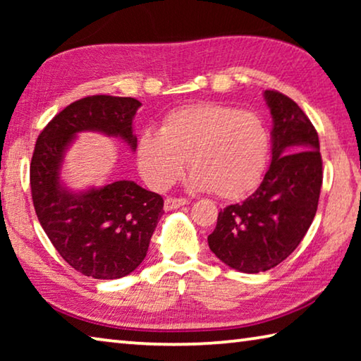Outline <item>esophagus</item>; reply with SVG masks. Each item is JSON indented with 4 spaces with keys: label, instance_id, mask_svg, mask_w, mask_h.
Listing matches in <instances>:
<instances>
[{
    "label": "esophagus",
    "instance_id": "34e87169",
    "mask_svg": "<svg viewBox=\"0 0 361 361\" xmlns=\"http://www.w3.org/2000/svg\"><path fill=\"white\" fill-rule=\"evenodd\" d=\"M188 204H189V200L185 197H167L164 207H166V210H175V209H178V207L188 205Z\"/></svg>",
    "mask_w": 361,
    "mask_h": 361
}]
</instances>
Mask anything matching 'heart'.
<instances>
[{
	"mask_svg": "<svg viewBox=\"0 0 361 361\" xmlns=\"http://www.w3.org/2000/svg\"><path fill=\"white\" fill-rule=\"evenodd\" d=\"M267 152L269 133L258 114L205 102L170 111L161 130L142 132L135 154L140 173L152 189L172 186L188 159L189 186L237 199L259 183Z\"/></svg>",
	"mask_w": 361,
	"mask_h": 361,
	"instance_id": "obj_1",
	"label": "heart"
}]
</instances>
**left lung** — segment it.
I'll return each instance as SVG.
<instances>
[{
	"instance_id": "8db88e82",
	"label": "left lung",
	"mask_w": 361,
	"mask_h": 361,
	"mask_svg": "<svg viewBox=\"0 0 361 361\" xmlns=\"http://www.w3.org/2000/svg\"><path fill=\"white\" fill-rule=\"evenodd\" d=\"M272 114V161L259 188L218 213L209 247L239 272L276 267L310 228L323 180L319 133L290 97L266 90Z\"/></svg>"
}]
</instances>
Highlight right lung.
Returning a JSON list of instances; mask_svg holds the SVG:
<instances>
[{
  "mask_svg": "<svg viewBox=\"0 0 361 361\" xmlns=\"http://www.w3.org/2000/svg\"><path fill=\"white\" fill-rule=\"evenodd\" d=\"M140 106L132 97H85L60 111L36 140L30 166L35 212L60 256L87 277L121 279L142 264L164 200L129 180L71 191L60 180L65 152L87 130L118 137L135 151Z\"/></svg>",
  "mask_w": 361,
  "mask_h": 361,
  "instance_id": "right-lung-1",
  "label": "right lung"
}]
</instances>
